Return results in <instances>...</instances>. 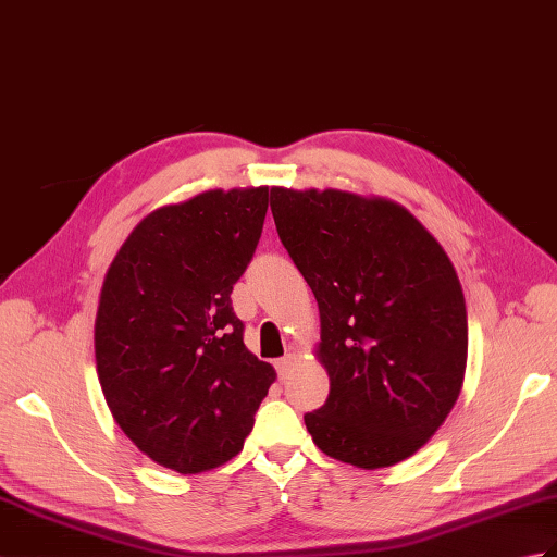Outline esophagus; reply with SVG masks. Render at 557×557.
<instances>
[{
	"instance_id": "1",
	"label": "esophagus",
	"mask_w": 557,
	"mask_h": 557,
	"mask_svg": "<svg viewBox=\"0 0 557 557\" xmlns=\"http://www.w3.org/2000/svg\"><path fill=\"white\" fill-rule=\"evenodd\" d=\"M294 363H296V358H294L292 354H287V356H284V358H280V360H277L275 368H277L280 380L287 377V374H289V372H292V368H294Z\"/></svg>"
}]
</instances>
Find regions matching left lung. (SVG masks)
Returning <instances> with one entry per match:
<instances>
[{"instance_id": "obj_1", "label": "left lung", "mask_w": 557, "mask_h": 557, "mask_svg": "<svg viewBox=\"0 0 557 557\" xmlns=\"http://www.w3.org/2000/svg\"><path fill=\"white\" fill-rule=\"evenodd\" d=\"M270 209L320 308L330 396L304 416L315 446L363 470L410 458L456 406L468 366L454 263L389 199L273 187Z\"/></svg>"}]
</instances>
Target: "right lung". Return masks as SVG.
Wrapping results in <instances>:
<instances>
[{"label": "right lung", "instance_id": "obj_1", "mask_svg": "<svg viewBox=\"0 0 557 557\" xmlns=\"http://www.w3.org/2000/svg\"><path fill=\"white\" fill-rule=\"evenodd\" d=\"M268 187L161 206L123 242L101 284L95 356L125 436L180 474L235 458L275 370L244 346L232 284L261 239Z\"/></svg>", "mask_w": 557, "mask_h": 557}]
</instances>
